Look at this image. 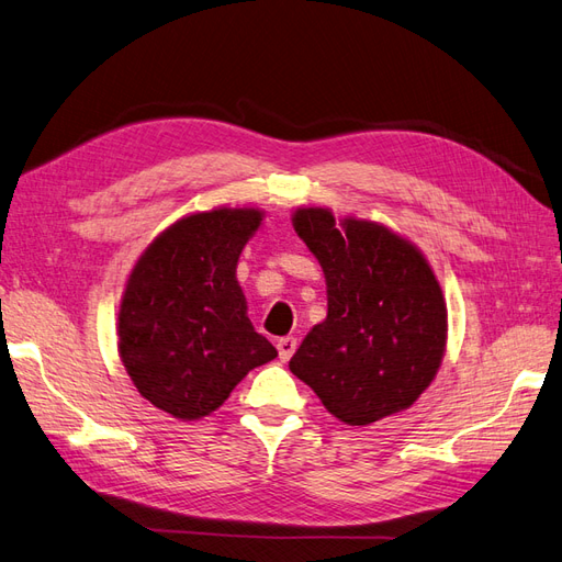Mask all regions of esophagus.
Here are the masks:
<instances>
[{
  "instance_id": "1",
  "label": "esophagus",
  "mask_w": 562,
  "mask_h": 562,
  "mask_svg": "<svg viewBox=\"0 0 562 562\" xmlns=\"http://www.w3.org/2000/svg\"><path fill=\"white\" fill-rule=\"evenodd\" d=\"M277 349H279V359H281V361H288V359H291V356L295 353V349H297V339L291 337V335L281 337L279 342H277Z\"/></svg>"
}]
</instances>
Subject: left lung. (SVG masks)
Wrapping results in <instances>:
<instances>
[{"mask_svg": "<svg viewBox=\"0 0 562 562\" xmlns=\"http://www.w3.org/2000/svg\"><path fill=\"white\" fill-rule=\"evenodd\" d=\"M293 227L326 277L328 316L302 339L291 372L349 427L407 411L448 342L446 300L427 258L380 223H335L330 209H297Z\"/></svg>", "mask_w": 562, "mask_h": 562, "instance_id": "left-lung-1", "label": "left lung"}]
</instances>
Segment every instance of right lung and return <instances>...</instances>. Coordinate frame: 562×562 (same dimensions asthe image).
Masks as SVG:
<instances>
[{
	"instance_id": "add662e5",
	"label": "right lung",
	"mask_w": 562,
	"mask_h": 562,
	"mask_svg": "<svg viewBox=\"0 0 562 562\" xmlns=\"http://www.w3.org/2000/svg\"><path fill=\"white\" fill-rule=\"evenodd\" d=\"M258 209L192 213L135 262L119 307V356L140 396L192 422L223 405L252 368L277 359L255 333L236 265Z\"/></svg>"
}]
</instances>
